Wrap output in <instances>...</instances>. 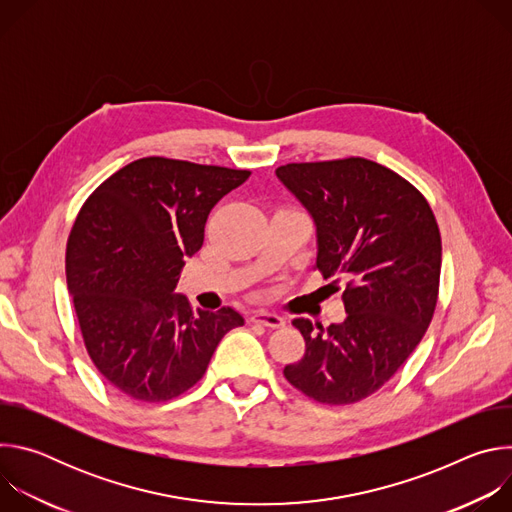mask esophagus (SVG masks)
Wrapping results in <instances>:
<instances>
[{
  "label": "esophagus",
  "instance_id": "34e87169",
  "mask_svg": "<svg viewBox=\"0 0 512 512\" xmlns=\"http://www.w3.org/2000/svg\"><path fill=\"white\" fill-rule=\"evenodd\" d=\"M251 322L255 324H261L265 328H283L285 326V320L277 314H269V312H257L251 316Z\"/></svg>",
  "mask_w": 512,
  "mask_h": 512
}]
</instances>
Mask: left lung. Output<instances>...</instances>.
Here are the masks:
<instances>
[{
  "label": "left lung",
  "mask_w": 512,
  "mask_h": 512,
  "mask_svg": "<svg viewBox=\"0 0 512 512\" xmlns=\"http://www.w3.org/2000/svg\"><path fill=\"white\" fill-rule=\"evenodd\" d=\"M275 174L314 216L316 269L346 281L342 324L291 322L306 352L283 377L318 403H358L401 369L431 324L440 229L411 182L367 158L285 164Z\"/></svg>",
  "instance_id": "left-lung-1"
}]
</instances>
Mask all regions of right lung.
<instances>
[{
    "instance_id": "right-lung-1",
    "label": "right lung",
    "mask_w": 512,
    "mask_h": 512,
    "mask_svg": "<svg viewBox=\"0 0 512 512\" xmlns=\"http://www.w3.org/2000/svg\"><path fill=\"white\" fill-rule=\"evenodd\" d=\"M249 176L150 156L109 176L79 210L66 241L68 291L93 364L129 399L180 397L245 324L233 308L194 310L174 289L210 210Z\"/></svg>"
}]
</instances>
